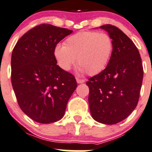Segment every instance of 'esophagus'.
Here are the masks:
<instances>
[{
	"instance_id": "1",
	"label": "esophagus",
	"mask_w": 152,
	"mask_h": 152,
	"mask_svg": "<svg viewBox=\"0 0 152 152\" xmlns=\"http://www.w3.org/2000/svg\"><path fill=\"white\" fill-rule=\"evenodd\" d=\"M76 80L77 83H83L85 82V80L80 79V78H76Z\"/></svg>"
}]
</instances>
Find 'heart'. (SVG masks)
I'll return each instance as SVG.
<instances>
[{
    "instance_id": "b5f03b06",
    "label": "heart",
    "mask_w": 152,
    "mask_h": 152,
    "mask_svg": "<svg viewBox=\"0 0 152 152\" xmlns=\"http://www.w3.org/2000/svg\"><path fill=\"white\" fill-rule=\"evenodd\" d=\"M113 49V40L109 34L84 31L69 37L64 46H55L54 56L64 71L71 69L77 58L80 72L94 75L106 68Z\"/></svg>"
}]
</instances>
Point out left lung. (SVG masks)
Segmentation results:
<instances>
[{
  "instance_id": "1",
  "label": "left lung",
  "mask_w": 152,
  "mask_h": 152,
  "mask_svg": "<svg viewBox=\"0 0 152 152\" xmlns=\"http://www.w3.org/2000/svg\"><path fill=\"white\" fill-rule=\"evenodd\" d=\"M100 28L111 36L114 49L106 69L86 82L88 104L93 119L112 125L126 119L136 108L143 69L139 51L126 34L110 24Z\"/></svg>"
}]
</instances>
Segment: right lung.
<instances>
[{
    "mask_svg": "<svg viewBox=\"0 0 152 152\" xmlns=\"http://www.w3.org/2000/svg\"><path fill=\"white\" fill-rule=\"evenodd\" d=\"M72 31L43 23L28 30L13 49L11 80L18 103L40 124L60 121L77 88L74 75L57 65L54 56L57 44Z\"/></svg>",
    "mask_w": 152,
    "mask_h": 152,
    "instance_id": "obj_1",
    "label": "right lung"
}]
</instances>
